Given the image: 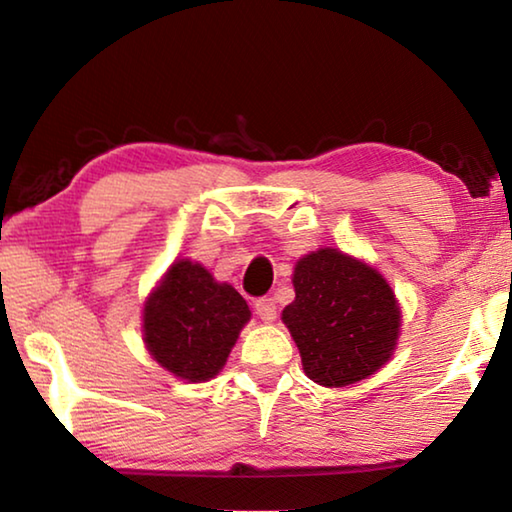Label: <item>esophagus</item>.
Returning a JSON list of instances; mask_svg holds the SVG:
<instances>
[{"instance_id":"obj_1","label":"esophagus","mask_w":512,"mask_h":512,"mask_svg":"<svg viewBox=\"0 0 512 512\" xmlns=\"http://www.w3.org/2000/svg\"><path fill=\"white\" fill-rule=\"evenodd\" d=\"M255 311L257 316L264 320V323H273L275 316H277V305L273 298H259L255 300Z\"/></svg>"}]
</instances>
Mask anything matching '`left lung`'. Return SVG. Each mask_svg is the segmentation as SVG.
<instances>
[{
    "mask_svg": "<svg viewBox=\"0 0 512 512\" xmlns=\"http://www.w3.org/2000/svg\"><path fill=\"white\" fill-rule=\"evenodd\" d=\"M291 282L296 300L284 307L282 323L311 381L350 386L391 361L402 311L377 268L339 248H318L298 259Z\"/></svg>",
    "mask_w": 512,
    "mask_h": 512,
    "instance_id": "left-lung-1",
    "label": "left lung"
}]
</instances>
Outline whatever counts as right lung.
I'll list each match as a JSON object with an SVG mask.
<instances>
[{
    "label": "right lung",
    "instance_id": "add662e5",
    "mask_svg": "<svg viewBox=\"0 0 512 512\" xmlns=\"http://www.w3.org/2000/svg\"><path fill=\"white\" fill-rule=\"evenodd\" d=\"M248 320L250 309L237 289L185 257L167 268L146 298L142 336L164 370L201 384L223 370Z\"/></svg>",
    "mask_w": 512,
    "mask_h": 512
}]
</instances>
